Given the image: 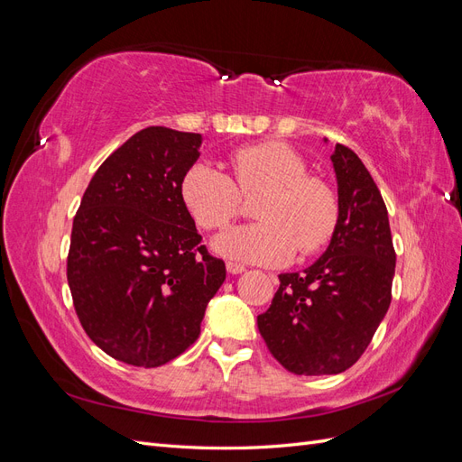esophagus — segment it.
I'll return each mask as SVG.
<instances>
[{"label":"esophagus","instance_id":"obj_1","mask_svg":"<svg viewBox=\"0 0 462 462\" xmlns=\"http://www.w3.org/2000/svg\"><path fill=\"white\" fill-rule=\"evenodd\" d=\"M226 268H227V272H229V273H233V275H236V273H243V272L246 270L243 263H236V262H227Z\"/></svg>","mask_w":462,"mask_h":462}]
</instances>
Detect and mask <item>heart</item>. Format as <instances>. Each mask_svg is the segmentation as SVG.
<instances>
[{
  "instance_id": "1",
  "label": "heart",
  "mask_w": 462,
  "mask_h": 462,
  "mask_svg": "<svg viewBox=\"0 0 462 462\" xmlns=\"http://www.w3.org/2000/svg\"><path fill=\"white\" fill-rule=\"evenodd\" d=\"M231 177L212 163H192L180 179V199L197 226L226 229L241 214L243 197L260 194L253 214L258 221L217 236L219 254L283 263L295 250L312 256L324 248L339 221V200L324 179L291 146L268 141L236 148L229 156Z\"/></svg>"
}]
</instances>
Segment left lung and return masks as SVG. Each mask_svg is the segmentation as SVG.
<instances>
[{"mask_svg": "<svg viewBox=\"0 0 462 462\" xmlns=\"http://www.w3.org/2000/svg\"><path fill=\"white\" fill-rule=\"evenodd\" d=\"M339 221L328 250L302 273H282L258 329L297 375L341 374L366 351L391 302L395 248L380 189L356 153H331Z\"/></svg>", "mask_w": 462, "mask_h": 462, "instance_id": "1", "label": "left lung"}]
</instances>
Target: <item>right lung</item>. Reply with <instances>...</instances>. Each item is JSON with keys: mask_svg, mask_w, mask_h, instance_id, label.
Returning <instances> with one entry per match:
<instances>
[{"mask_svg": "<svg viewBox=\"0 0 462 462\" xmlns=\"http://www.w3.org/2000/svg\"><path fill=\"white\" fill-rule=\"evenodd\" d=\"M202 136L133 134L97 167L73 219L67 282L88 337L111 358L156 368L200 335L226 263L202 245L180 179Z\"/></svg>", "mask_w": 462, "mask_h": 462, "instance_id": "right-lung-1", "label": "right lung"}]
</instances>
